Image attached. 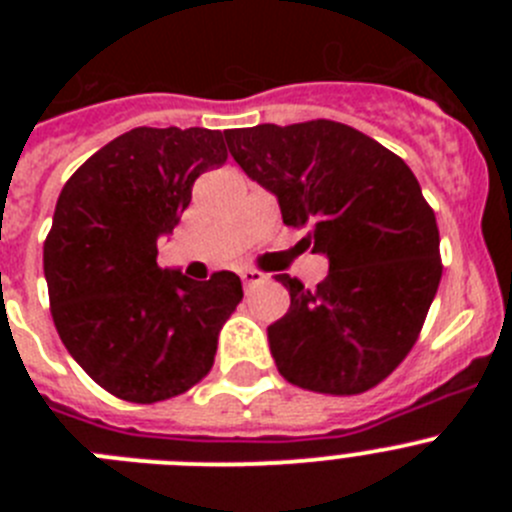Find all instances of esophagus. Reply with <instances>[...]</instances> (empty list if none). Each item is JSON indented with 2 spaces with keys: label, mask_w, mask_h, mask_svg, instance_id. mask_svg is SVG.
Instances as JSON below:
<instances>
[{
  "label": "esophagus",
  "mask_w": 512,
  "mask_h": 512,
  "mask_svg": "<svg viewBox=\"0 0 512 512\" xmlns=\"http://www.w3.org/2000/svg\"><path fill=\"white\" fill-rule=\"evenodd\" d=\"M241 279H243V287L253 289L266 282V274H261V271L256 269H241Z\"/></svg>",
  "instance_id": "esophagus-1"
}]
</instances>
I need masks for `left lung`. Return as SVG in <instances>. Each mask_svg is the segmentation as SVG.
<instances>
[{
	"label": "left lung",
	"instance_id": "obj_1",
	"mask_svg": "<svg viewBox=\"0 0 512 512\" xmlns=\"http://www.w3.org/2000/svg\"><path fill=\"white\" fill-rule=\"evenodd\" d=\"M230 156L277 197L284 225L305 228L328 259L318 289L279 274L284 318L266 328L287 382L359 395L395 372L418 338L438 282L436 215L400 156L343 122L225 130Z\"/></svg>",
	"mask_w": 512,
	"mask_h": 512
}]
</instances>
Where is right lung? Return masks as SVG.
Instances as JSON below:
<instances>
[{
    "instance_id": "1",
    "label": "right lung",
    "mask_w": 512,
    "mask_h": 512,
    "mask_svg": "<svg viewBox=\"0 0 512 512\" xmlns=\"http://www.w3.org/2000/svg\"><path fill=\"white\" fill-rule=\"evenodd\" d=\"M223 133L135 128L76 169L43 246L63 346L107 392L128 402L182 395L212 369L217 333L243 300L241 279L197 282L158 266L197 176L225 164Z\"/></svg>"
}]
</instances>
